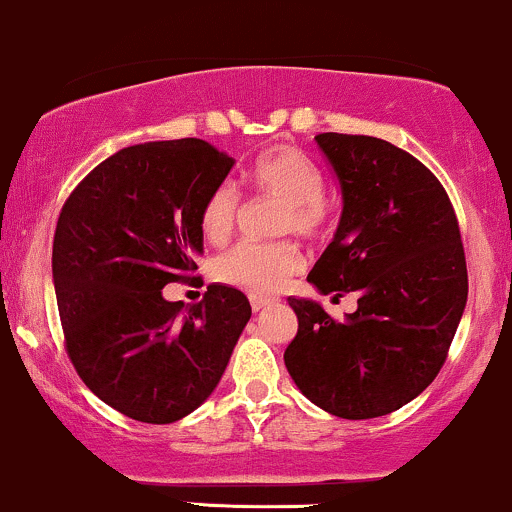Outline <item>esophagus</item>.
Wrapping results in <instances>:
<instances>
[{
    "label": "esophagus",
    "instance_id": "esophagus-1",
    "mask_svg": "<svg viewBox=\"0 0 512 512\" xmlns=\"http://www.w3.org/2000/svg\"><path fill=\"white\" fill-rule=\"evenodd\" d=\"M250 303H252V311H265L269 303H272V299H267V296L250 294Z\"/></svg>",
    "mask_w": 512,
    "mask_h": 512
}]
</instances>
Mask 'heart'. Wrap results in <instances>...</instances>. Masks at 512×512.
<instances>
[{"label": "heart", "instance_id": "obj_1", "mask_svg": "<svg viewBox=\"0 0 512 512\" xmlns=\"http://www.w3.org/2000/svg\"><path fill=\"white\" fill-rule=\"evenodd\" d=\"M247 182L262 194L286 201L282 213L284 233L294 230L303 238H313L328 226L325 206V177L311 155L294 145H274L255 157L247 170ZM240 209V194L235 184L223 182L201 206L199 226L211 245L226 243L233 233ZM301 269V252L294 243H238L218 257L216 277L221 282L240 286L250 294H274Z\"/></svg>", "mask_w": 512, "mask_h": 512}]
</instances>
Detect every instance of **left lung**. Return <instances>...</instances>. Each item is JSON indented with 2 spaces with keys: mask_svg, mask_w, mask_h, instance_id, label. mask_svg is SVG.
I'll list each match as a JSON object with an SVG mask.
<instances>
[{
  "mask_svg": "<svg viewBox=\"0 0 512 512\" xmlns=\"http://www.w3.org/2000/svg\"><path fill=\"white\" fill-rule=\"evenodd\" d=\"M316 143L340 182L342 213L308 282L359 299L333 320L318 301L291 296L299 333L284 364L323 411L379 418L420 396L445 364L469 294L462 235L445 187L406 150L347 133Z\"/></svg>",
  "mask_w": 512,
  "mask_h": 512,
  "instance_id": "8db88e82",
  "label": "left lung"
}]
</instances>
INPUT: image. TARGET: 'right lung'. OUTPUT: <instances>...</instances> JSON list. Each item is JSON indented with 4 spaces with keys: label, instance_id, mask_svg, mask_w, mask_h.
Segmentation results:
<instances>
[{
    "label": "right lung",
    "instance_id": "add662e5",
    "mask_svg": "<svg viewBox=\"0 0 512 512\" xmlns=\"http://www.w3.org/2000/svg\"><path fill=\"white\" fill-rule=\"evenodd\" d=\"M233 165L199 138L131 145L94 167L60 211L53 284L67 355L94 396L140 423L196 411L252 316L226 284L194 306L162 296L196 279L201 206Z\"/></svg>",
    "mask_w": 512,
    "mask_h": 512
}]
</instances>
